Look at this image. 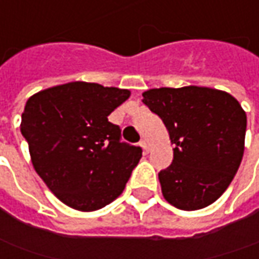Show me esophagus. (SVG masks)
Listing matches in <instances>:
<instances>
[{
  "label": "esophagus",
  "mask_w": 259,
  "mask_h": 259,
  "mask_svg": "<svg viewBox=\"0 0 259 259\" xmlns=\"http://www.w3.org/2000/svg\"><path fill=\"white\" fill-rule=\"evenodd\" d=\"M140 146H142V149H143L146 153L149 152V143H147V140H145V139H143V140H140Z\"/></svg>",
  "instance_id": "1"
}]
</instances>
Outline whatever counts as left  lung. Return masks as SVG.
I'll use <instances>...</instances> for the list:
<instances>
[{"mask_svg":"<svg viewBox=\"0 0 259 259\" xmlns=\"http://www.w3.org/2000/svg\"><path fill=\"white\" fill-rule=\"evenodd\" d=\"M142 96L175 145L172 165L159 174L163 198L182 210L209 206L227 191L241 165L245 110L234 96L210 87H160Z\"/></svg>","mask_w":259,"mask_h":259,"instance_id":"1","label":"left lung"}]
</instances>
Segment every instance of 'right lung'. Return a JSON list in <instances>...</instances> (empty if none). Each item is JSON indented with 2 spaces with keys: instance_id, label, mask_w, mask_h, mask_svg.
Segmentation results:
<instances>
[{
  "instance_id": "add662e5",
  "label": "right lung",
  "mask_w": 259,
  "mask_h": 259,
  "mask_svg": "<svg viewBox=\"0 0 259 259\" xmlns=\"http://www.w3.org/2000/svg\"><path fill=\"white\" fill-rule=\"evenodd\" d=\"M130 90L71 81L32 94L21 116L35 172L63 203L92 212L119 198L142 149L120 142L107 116Z\"/></svg>"
}]
</instances>
